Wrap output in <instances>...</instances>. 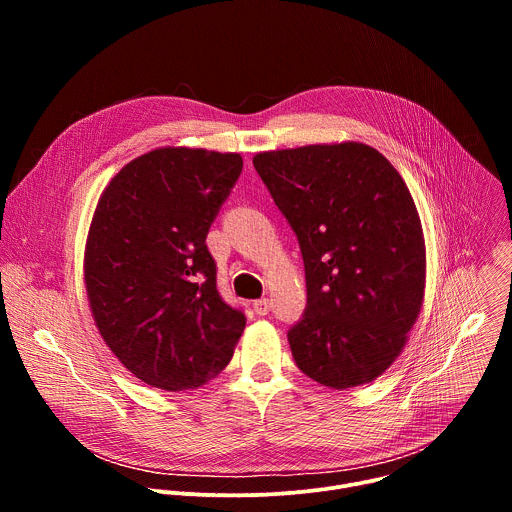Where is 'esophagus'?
<instances>
[{
    "mask_svg": "<svg viewBox=\"0 0 512 512\" xmlns=\"http://www.w3.org/2000/svg\"><path fill=\"white\" fill-rule=\"evenodd\" d=\"M253 310H255V314H259V316H267V314L271 312V302H269L267 298L255 300V302H253Z\"/></svg>",
    "mask_w": 512,
    "mask_h": 512,
    "instance_id": "1",
    "label": "esophagus"
}]
</instances>
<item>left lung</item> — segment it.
I'll list each match as a JSON object with an SVG mask.
<instances>
[{"mask_svg":"<svg viewBox=\"0 0 512 512\" xmlns=\"http://www.w3.org/2000/svg\"><path fill=\"white\" fill-rule=\"evenodd\" d=\"M253 166L304 259L308 304L287 330L298 369L340 391L375 381L423 302L425 243L403 178L354 141L263 152Z\"/></svg>","mask_w":512,"mask_h":512,"instance_id":"obj_1","label":"left lung"}]
</instances>
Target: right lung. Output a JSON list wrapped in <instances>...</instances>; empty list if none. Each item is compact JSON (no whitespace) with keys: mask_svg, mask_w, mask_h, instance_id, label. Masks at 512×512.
Masks as SVG:
<instances>
[{"mask_svg":"<svg viewBox=\"0 0 512 512\" xmlns=\"http://www.w3.org/2000/svg\"><path fill=\"white\" fill-rule=\"evenodd\" d=\"M243 170L239 154L162 148L105 188L85 283L97 328L123 367L164 391L221 373L245 330L216 287L206 235Z\"/></svg>","mask_w":512,"mask_h":512,"instance_id":"add662e5","label":"right lung"}]
</instances>
